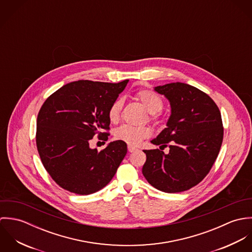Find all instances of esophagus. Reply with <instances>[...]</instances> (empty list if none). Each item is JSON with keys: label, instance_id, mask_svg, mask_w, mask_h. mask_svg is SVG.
Returning <instances> with one entry per match:
<instances>
[{"label": "esophagus", "instance_id": "1", "mask_svg": "<svg viewBox=\"0 0 252 252\" xmlns=\"http://www.w3.org/2000/svg\"><path fill=\"white\" fill-rule=\"evenodd\" d=\"M135 150H137L136 147H134V146H132V145H128V151H129V152H134Z\"/></svg>", "mask_w": 252, "mask_h": 252}]
</instances>
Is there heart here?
<instances>
[{
  "mask_svg": "<svg viewBox=\"0 0 252 252\" xmlns=\"http://www.w3.org/2000/svg\"><path fill=\"white\" fill-rule=\"evenodd\" d=\"M137 99L141 102L144 108L150 113L152 119L156 118V113L163 108L162 98L151 90H142L137 93ZM123 100H115L108 109V118L110 122L116 123L121 115ZM151 135V130L148 127H135L131 125H122L114 131V139L130 145H138L144 139Z\"/></svg>",
  "mask_w": 252,
  "mask_h": 252,
  "instance_id": "1",
  "label": "heart"
}]
</instances>
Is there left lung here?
Listing matches in <instances>:
<instances>
[{"mask_svg":"<svg viewBox=\"0 0 252 252\" xmlns=\"http://www.w3.org/2000/svg\"><path fill=\"white\" fill-rule=\"evenodd\" d=\"M154 91L169 101L171 115L151 144H170V151L144 150L143 175L160 191L182 192L204 180L216 162L223 140L221 114L213 99L192 85L172 82Z\"/></svg>","mask_w":252,"mask_h":252,"instance_id":"8db88e82","label":"left lung"}]
</instances>
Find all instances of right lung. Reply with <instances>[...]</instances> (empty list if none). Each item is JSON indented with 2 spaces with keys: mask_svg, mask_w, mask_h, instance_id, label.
<instances>
[{
  "mask_svg": "<svg viewBox=\"0 0 252 252\" xmlns=\"http://www.w3.org/2000/svg\"><path fill=\"white\" fill-rule=\"evenodd\" d=\"M129 80L118 83L77 80L50 95L36 119V147L40 160L53 180L78 195L104 188L114 177L127 153L121 141L101 151L91 148L94 136H106L108 109Z\"/></svg>",
  "mask_w": 252,
  "mask_h": 252,
  "instance_id": "1",
  "label": "right lung"
}]
</instances>
